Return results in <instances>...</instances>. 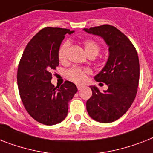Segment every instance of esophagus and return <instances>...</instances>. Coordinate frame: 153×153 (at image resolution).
I'll return each mask as SVG.
<instances>
[{"mask_svg": "<svg viewBox=\"0 0 153 153\" xmlns=\"http://www.w3.org/2000/svg\"><path fill=\"white\" fill-rule=\"evenodd\" d=\"M82 87H83V85H77V89H79H79H82Z\"/></svg>", "mask_w": 153, "mask_h": 153, "instance_id": "34e87169", "label": "esophagus"}]
</instances>
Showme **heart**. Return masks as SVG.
Instances as JSON below:
<instances>
[{
  "mask_svg": "<svg viewBox=\"0 0 153 153\" xmlns=\"http://www.w3.org/2000/svg\"><path fill=\"white\" fill-rule=\"evenodd\" d=\"M83 46L85 53L89 56H96L100 53V46L96 41L92 39H86L83 41ZM70 46V42L68 41L63 42L58 50V58L59 61H64L67 58V53ZM90 73V70L86 68L72 67L65 71V76L68 79L75 83H82L86 79V75Z\"/></svg>",
  "mask_w": 153,
  "mask_h": 153,
  "instance_id": "b5f03b06",
  "label": "heart"
}]
</instances>
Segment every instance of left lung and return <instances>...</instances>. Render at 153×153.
<instances>
[{"label": "left lung", "mask_w": 153, "mask_h": 153, "mask_svg": "<svg viewBox=\"0 0 153 153\" xmlns=\"http://www.w3.org/2000/svg\"><path fill=\"white\" fill-rule=\"evenodd\" d=\"M84 30L100 36L109 46L106 65L94 77L97 82H105L108 88L101 93L96 86H90L93 94L86 101L89 116L99 123H108L123 116L134 100L140 77L138 56L130 39L111 25Z\"/></svg>", "instance_id": "obj_1"}]
</instances>
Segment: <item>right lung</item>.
<instances>
[{
  "label": "right lung",
  "mask_w": 153,
  "mask_h": 153,
  "mask_svg": "<svg viewBox=\"0 0 153 153\" xmlns=\"http://www.w3.org/2000/svg\"><path fill=\"white\" fill-rule=\"evenodd\" d=\"M73 32L45 27L28 42L19 63L17 83L23 106L33 120L45 125H55L65 119L68 102L78 91L69 81L60 87L51 83L52 71L59 65L60 44L66 33Z\"/></svg>",
  "instance_id": "1"
}]
</instances>
